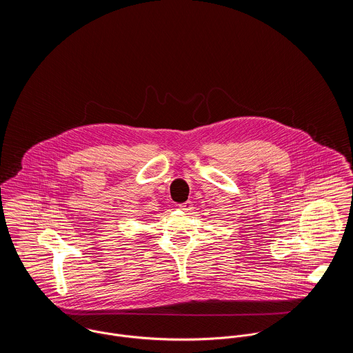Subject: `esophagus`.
Returning <instances> with one entry per match:
<instances>
[{
    "mask_svg": "<svg viewBox=\"0 0 353 353\" xmlns=\"http://www.w3.org/2000/svg\"><path fill=\"white\" fill-rule=\"evenodd\" d=\"M178 206H179V209H182V210H185V212H189V210H192V209H193V202H183V203H179Z\"/></svg>",
    "mask_w": 353,
    "mask_h": 353,
    "instance_id": "esophagus-1",
    "label": "esophagus"
}]
</instances>
